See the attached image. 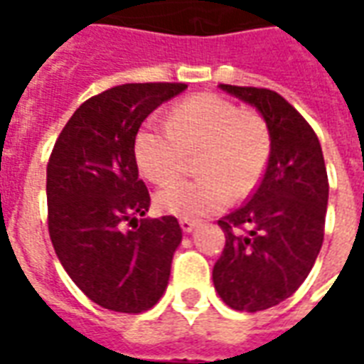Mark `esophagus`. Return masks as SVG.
<instances>
[{
	"label": "esophagus",
	"instance_id": "34e87169",
	"mask_svg": "<svg viewBox=\"0 0 364 364\" xmlns=\"http://www.w3.org/2000/svg\"><path fill=\"white\" fill-rule=\"evenodd\" d=\"M179 224H181L183 232H193V230H195V226H197V222L189 220V218H181V220H179Z\"/></svg>",
	"mask_w": 364,
	"mask_h": 364
}]
</instances>
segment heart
I'll use <instances>...</instances> for the list:
<instances>
[{
	"label": "heart",
	"mask_w": 364,
	"mask_h": 364,
	"mask_svg": "<svg viewBox=\"0 0 364 364\" xmlns=\"http://www.w3.org/2000/svg\"><path fill=\"white\" fill-rule=\"evenodd\" d=\"M198 150L203 175L159 189L156 206L161 213L200 218L226 208L232 195H250L267 166V124L257 112H244L226 97L200 93L173 105L169 122L146 120L134 138L136 164L154 183L177 177L189 154Z\"/></svg>",
	"instance_id": "heart-1"
}]
</instances>
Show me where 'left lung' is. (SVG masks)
I'll use <instances>...</instances> for the list:
<instances>
[{"label": "left lung", "mask_w": 364, "mask_h": 364, "mask_svg": "<svg viewBox=\"0 0 364 364\" xmlns=\"http://www.w3.org/2000/svg\"><path fill=\"white\" fill-rule=\"evenodd\" d=\"M253 105L271 138L265 173L247 203L218 220L226 236L214 263V289L234 310L273 308L304 282L320 253L328 171L318 136L277 91L226 85Z\"/></svg>", "instance_id": "1"}]
</instances>
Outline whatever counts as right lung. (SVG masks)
Returning <instances> with one entry per match:
<instances>
[{
  "mask_svg": "<svg viewBox=\"0 0 364 364\" xmlns=\"http://www.w3.org/2000/svg\"><path fill=\"white\" fill-rule=\"evenodd\" d=\"M185 83H124L72 114L46 166L48 234L70 279L114 312L150 310L166 292L181 244L175 216L142 218L150 193L138 177L134 138Z\"/></svg>",
  "mask_w": 364,
  "mask_h": 364,
  "instance_id": "add662e5",
  "label": "right lung"
}]
</instances>
